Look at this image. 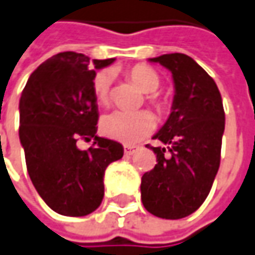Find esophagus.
Segmentation results:
<instances>
[{"mask_svg": "<svg viewBox=\"0 0 255 255\" xmlns=\"http://www.w3.org/2000/svg\"><path fill=\"white\" fill-rule=\"evenodd\" d=\"M137 149H139L137 146H125V154L126 156H132L133 153L136 152Z\"/></svg>", "mask_w": 255, "mask_h": 255, "instance_id": "1", "label": "esophagus"}]
</instances>
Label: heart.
<instances>
[{
    "label": "heart",
    "instance_id": "obj_1",
    "mask_svg": "<svg viewBox=\"0 0 255 255\" xmlns=\"http://www.w3.org/2000/svg\"><path fill=\"white\" fill-rule=\"evenodd\" d=\"M129 78L136 84V86L144 93H153L157 91L160 85V78L157 72L146 65H136L128 71ZM111 81L112 75L109 71H101L95 75L92 82V89L95 99L101 105L109 102L111 96ZM154 106L160 111L163 103L159 102L154 96H150ZM103 134L108 137L123 143H136L142 137L152 132L154 128V119L149 112H125L113 111L105 115L101 121Z\"/></svg>",
    "mask_w": 255,
    "mask_h": 255
}]
</instances>
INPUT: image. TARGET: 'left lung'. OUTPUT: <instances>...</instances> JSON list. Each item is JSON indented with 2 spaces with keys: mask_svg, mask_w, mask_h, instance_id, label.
I'll list each match as a JSON object with an SVG mask.
<instances>
[{
  "mask_svg": "<svg viewBox=\"0 0 255 255\" xmlns=\"http://www.w3.org/2000/svg\"><path fill=\"white\" fill-rule=\"evenodd\" d=\"M150 62L171 72L174 96L166 123L153 136L169 144L153 147L156 166L142 177L144 209L177 220L197 210L210 193L220 166L224 109L219 88L200 65L184 54H166Z\"/></svg>",
  "mask_w": 255,
  "mask_h": 255,
  "instance_id": "1",
  "label": "left lung"
}]
</instances>
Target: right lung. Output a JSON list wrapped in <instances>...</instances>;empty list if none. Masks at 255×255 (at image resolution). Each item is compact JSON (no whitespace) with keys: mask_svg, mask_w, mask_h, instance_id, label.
I'll use <instances>...</instances> for the list:
<instances>
[{"mask_svg":"<svg viewBox=\"0 0 255 255\" xmlns=\"http://www.w3.org/2000/svg\"><path fill=\"white\" fill-rule=\"evenodd\" d=\"M61 52L31 74L19 99V140L26 170L42 200L58 214L82 217L102 203L106 167L123 156L121 143L99 137L92 82L96 69L113 64ZM94 137L88 151L76 140Z\"/></svg>","mask_w":255,"mask_h":255,"instance_id":"obj_1","label":"right lung"}]
</instances>
